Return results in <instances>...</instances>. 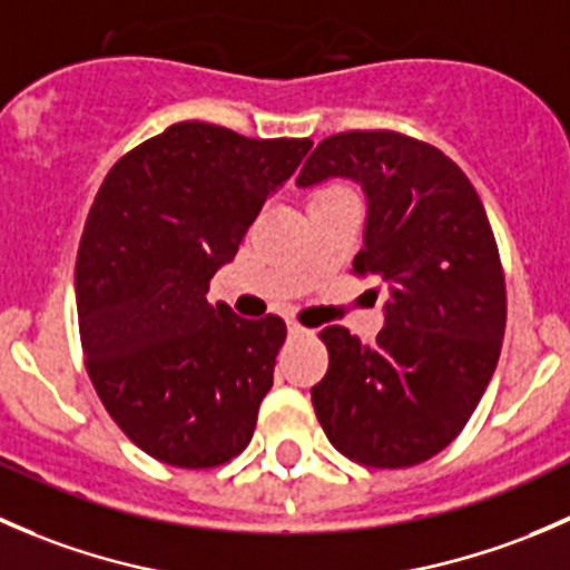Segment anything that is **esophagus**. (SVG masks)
<instances>
[{
    "label": "esophagus",
    "mask_w": 570,
    "mask_h": 570,
    "mask_svg": "<svg viewBox=\"0 0 570 570\" xmlns=\"http://www.w3.org/2000/svg\"><path fill=\"white\" fill-rule=\"evenodd\" d=\"M286 331H289V336L297 338V336H306L308 327H303L297 320H289V322H286Z\"/></svg>",
    "instance_id": "34e87169"
}]
</instances>
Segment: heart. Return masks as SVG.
<instances>
[{"mask_svg":"<svg viewBox=\"0 0 570 570\" xmlns=\"http://www.w3.org/2000/svg\"><path fill=\"white\" fill-rule=\"evenodd\" d=\"M336 189H344V187H325V189H320L317 195H322V193H336Z\"/></svg>","mask_w":570,"mask_h":570,"instance_id":"b5f03b06","label":"heart"}]
</instances>
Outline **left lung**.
I'll use <instances>...</instances> for the list:
<instances>
[{
  "instance_id": "left-lung-1",
  "label": "left lung",
  "mask_w": 570,
  "mask_h": 570,
  "mask_svg": "<svg viewBox=\"0 0 570 570\" xmlns=\"http://www.w3.org/2000/svg\"><path fill=\"white\" fill-rule=\"evenodd\" d=\"M338 176L366 195L353 269L389 289L386 325L375 344L342 325L320 333L331 361L312 402L344 458L405 469L450 446L491 383L508 320L502 262L476 189L430 142L342 131L314 148L297 184Z\"/></svg>"
}]
</instances>
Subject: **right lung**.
I'll return each mask as SVG.
<instances>
[{"mask_svg": "<svg viewBox=\"0 0 570 570\" xmlns=\"http://www.w3.org/2000/svg\"><path fill=\"white\" fill-rule=\"evenodd\" d=\"M308 148L184 120L99 187L77 253L85 366L115 424L157 461L212 469L250 444L286 325L237 317L206 292Z\"/></svg>", "mask_w": 570, "mask_h": 570, "instance_id": "add662e5", "label": "right lung"}]
</instances>
